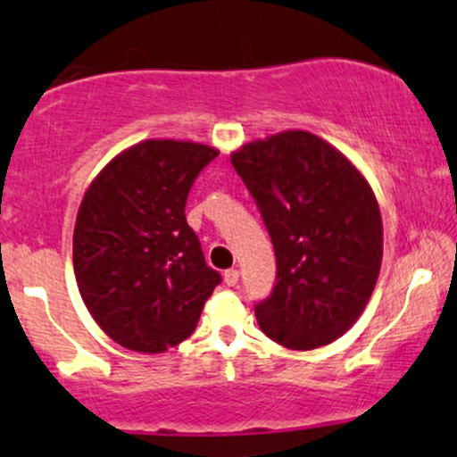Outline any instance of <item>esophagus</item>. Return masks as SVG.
I'll return each instance as SVG.
<instances>
[{"label":"esophagus","mask_w":457,"mask_h":457,"mask_svg":"<svg viewBox=\"0 0 457 457\" xmlns=\"http://www.w3.org/2000/svg\"><path fill=\"white\" fill-rule=\"evenodd\" d=\"M239 280V271L237 270H227L224 271V282L228 284V287H235Z\"/></svg>","instance_id":"esophagus-1"}]
</instances>
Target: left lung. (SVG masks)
Wrapping results in <instances>:
<instances>
[{"label": "left lung", "mask_w": 457, "mask_h": 457, "mask_svg": "<svg viewBox=\"0 0 457 457\" xmlns=\"http://www.w3.org/2000/svg\"><path fill=\"white\" fill-rule=\"evenodd\" d=\"M276 250V284L254 305L262 334L310 351L346 334L377 287L383 222L374 192L337 149L291 130L230 155Z\"/></svg>", "instance_id": "1"}]
</instances>
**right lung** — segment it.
<instances>
[{
  "label": "right lung",
  "instance_id": "1",
  "mask_svg": "<svg viewBox=\"0 0 457 457\" xmlns=\"http://www.w3.org/2000/svg\"><path fill=\"white\" fill-rule=\"evenodd\" d=\"M218 149L145 141L112 158L79 207L72 256L80 297L117 345L162 353L192 336L222 282L187 227L190 187Z\"/></svg>",
  "mask_w": 457,
  "mask_h": 457
}]
</instances>
